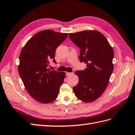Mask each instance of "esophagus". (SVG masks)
Segmentation results:
<instances>
[{
  "label": "esophagus",
  "instance_id": "esophagus-1",
  "mask_svg": "<svg viewBox=\"0 0 135 135\" xmlns=\"http://www.w3.org/2000/svg\"><path fill=\"white\" fill-rule=\"evenodd\" d=\"M72 74H73V73H69V72L66 73V75L67 76H70L71 75H72Z\"/></svg>",
  "mask_w": 135,
  "mask_h": 135
}]
</instances>
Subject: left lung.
I'll use <instances>...</instances> for the list:
<instances>
[{
    "label": "left lung",
    "instance_id": "left-lung-1",
    "mask_svg": "<svg viewBox=\"0 0 135 135\" xmlns=\"http://www.w3.org/2000/svg\"><path fill=\"white\" fill-rule=\"evenodd\" d=\"M80 49V61L86 64L78 70L79 83L73 88L76 97L84 102H92L102 95L114 69V51L104 36L98 31H83L69 34Z\"/></svg>",
    "mask_w": 135,
    "mask_h": 135
}]
</instances>
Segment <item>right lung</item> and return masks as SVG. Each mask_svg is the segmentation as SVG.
<instances>
[{
  "instance_id": "right-lung-1",
  "label": "right lung",
  "mask_w": 135,
  "mask_h": 135,
  "mask_svg": "<svg viewBox=\"0 0 135 135\" xmlns=\"http://www.w3.org/2000/svg\"><path fill=\"white\" fill-rule=\"evenodd\" d=\"M68 33L44 30L37 32L27 41L20 55L18 67L26 91L38 102L50 103L57 98L64 83L65 73L51 70L49 61L55 63L57 48Z\"/></svg>"
}]
</instances>
